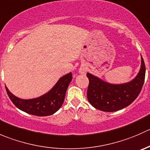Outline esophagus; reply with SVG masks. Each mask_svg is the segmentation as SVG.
<instances>
[{
	"label": "esophagus",
	"mask_w": 150,
	"mask_h": 150,
	"mask_svg": "<svg viewBox=\"0 0 150 150\" xmlns=\"http://www.w3.org/2000/svg\"><path fill=\"white\" fill-rule=\"evenodd\" d=\"M79 72L81 74H85L86 72V69L85 67H81L79 69Z\"/></svg>",
	"instance_id": "1"
}]
</instances>
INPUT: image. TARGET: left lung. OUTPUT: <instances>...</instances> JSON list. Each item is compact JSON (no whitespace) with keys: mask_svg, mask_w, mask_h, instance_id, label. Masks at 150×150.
<instances>
[{"mask_svg":"<svg viewBox=\"0 0 150 150\" xmlns=\"http://www.w3.org/2000/svg\"><path fill=\"white\" fill-rule=\"evenodd\" d=\"M144 62L141 56V67L137 76L131 81L120 84L106 82L88 72L89 80L87 98L94 108L103 112H115L128 107L137 99L145 78Z\"/></svg>","mask_w":150,"mask_h":150,"instance_id":"8db88e82","label":"left lung"}]
</instances>
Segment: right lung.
Here are the masks:
<instances>
[{
	"instance_id": "right-lung-1",
	"label": "right lung",
	"mask_w": 150,
	"mask_h": 150,
	"mask_svg": "<svg viewBox=\"0 0 150 150\" xmlns=\"http://www.w3.org/2000/svg\"><path fill=\"white\" fill-rule=\"evenodd\" d=\"M72 79V72L61 77L49 91L34 99H23L14 96L6 86L8 97L22 111L36 116H48L58 111L65 98L67 89Z\"/></svg>"
}]
</instances>
